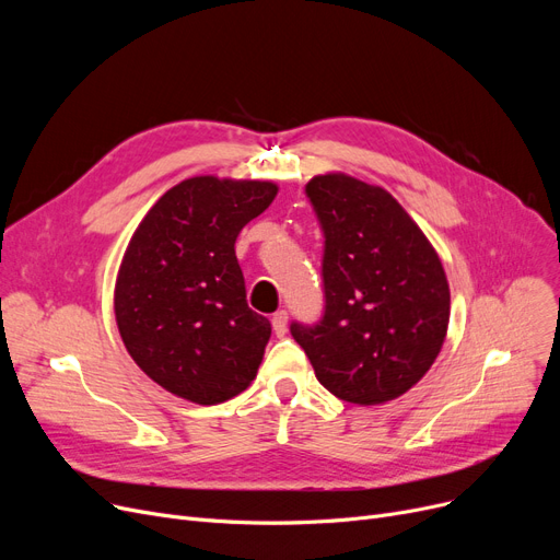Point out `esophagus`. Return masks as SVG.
Segmentation results:
<instances>
[{
  "label": "esophagus",
  "mask_w": 560,
  "mask_h": 560,
  "mask_svg": "<svg viewBox=\"0 0 560 560\" xmlns=\"http://www.w3.org/2000/svg\"><path fill=\"white\" fill-rule=\"evenodd\" d=\"M272 329H275V334H277L279 338L285 336V331H288V313H285L283 308L272 315Z\"/></svg>",
  "instance_id": "esophagus-1"
}]
</instances>
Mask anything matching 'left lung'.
<instances>
[{
    "label": "left lung",
    "instance_id": "obj_1",
    "mask_svg": "<svg viewBox=\"0 0 560 560\" xmlns=\"http://www.w3.org/2000/svg\"><path fill=\"white\" fill-rule=\"evenodd\" d=\"M306 195L325 231V315L292 322L322 386L374 406L429 372L450 325V283L433 245L381 186L317 174Z\"/></svg>",
    "mask_w": 560,
    "mask_h": 560
}]
</instances>
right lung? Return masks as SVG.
<instances>
[{
  "mask_svg": "<svg viewBox=\"0 0 560 560\" xmlns=\"http://www.w3.org/2000/svg\"><path fill=\"white\" fill-rule=\"evenodd\" d=\"M277 190L272 182L192 176L133 231L115 281V319L129 357L167 393L211 406L254 381L272 327L247 306L235 238Z\"/></svg>",
  "mask_w": 560,
  "mask_h": 560,
  "instance_id": "obj_1",
  "label": "right lung"
}]
</instances>
